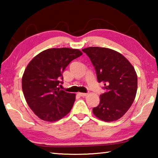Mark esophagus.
Masks as SVG:
<instances>
[{
  "instance_id": "1",
  "label": "esophagus",
  "mask_w": 158,
  "mask_h": 158,
  "mask_svg": "<svg viewBox=\"0 0 158 158\" xmlns=\"http://www.w3.org/2000/svg\"><path fill=\"white\" fill-rule=\"evenodd\" d=\"M78 94H79L80 96H81V97H84V96H86V95H88V93H79Z\"/></svg>"
}]
</instances>
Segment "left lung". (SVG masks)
I'll return each mask as SVG.
<instances>
[{
  "label": "left lung",
  "instance_id": "obj_1",
  "mask_svg": "<svg viewBox=\"0 0 158 158\" xmlns=\"http://www.w3.org/2000/svg\"><path fill=\"white\" fill-rule=\"evenodd\" d=\"M82 51L91 60L98 81L103 83L105 90L100 96V104L93 109V114L102 121H116L135 100L137 90L135 68L127 58L111 49L93 47Z\"/></svg>",
  "mask_w": 158,
  "mask_h": 158
}]
</instances>
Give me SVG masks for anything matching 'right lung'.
<instances>
[{"mask_svg":"<svg viewBox=\"0 0 158 158\" xmlns=\"http://www.w3.org/2000/svg\"><path fill=\"white\" fill-rule=\"evenodd\" d=\"M82 55L79 49L53 48L34 57L22 77V90L26 102L43 121H57L73 108L75 94L58 88L63 84V73L72 60Z\"/></svg>","mask_w":158,"mask_h":158,"instance_id":"right-lung-1","label":"right lung"}]
</instances>
